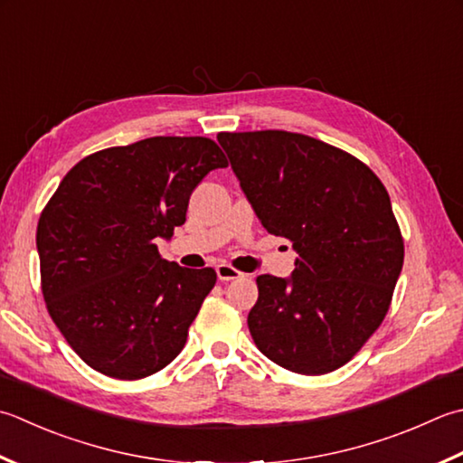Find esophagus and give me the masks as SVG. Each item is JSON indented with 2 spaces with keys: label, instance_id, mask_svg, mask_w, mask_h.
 <instances>
[{
  "label": "esophagus",
  "instance_id": "obj_1",
  "mask_svg": "<svg viewBox=\"0 0 463 463\" xmlns=\"http://www.w3.org/2000/svg\"><path fill=\"white\" fill-rule=\"evenodd\" d=\"M216 277H219V280H234V279H241L242 273L234 267H231L229 262H221V265L216 267Z\"/></svg>",
  "mask_w": 463,
  "mask_h": 463
}]
</instances>
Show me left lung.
<instances>
[{
  "label": "left lung",
  "instance_id": "1",
  "mask_svg": "<svg viewBox=\"0 0 463 463\" xmlns=\"http://www.w3.org/2000/svg\"><path fill=\"white\" fill-rule=\"evenodd\" d=\"M260 224L293 242L291 279L257 277L249 331L262 355L303 375L353 359L383 323L403 237L375 172L349 152L285 130L221 132Z\"/></svg>",
  "mask_w": 463,
  "mask_h": 463
}]
</instances>
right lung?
<instances>
[{
	"instance_id": "obj_1",
	"label": "right lung",
	"mask_w": 463,
	"mask_h": 463,
	"mask_svg": "<svg viewBox=\"0 0 463 463\" xmlns=\"http://www.w3.org/2000/svg\"><path fill=\"white\" fill-rule=\"evenodd\" d=\"M224 166L211 138L154 136L90 154L63 176L35 241L45 307L84 364L134 382L183 351L216 273L165 260L156 239L184 224L196 184Z\"/></svg>"
}]
</instances>
